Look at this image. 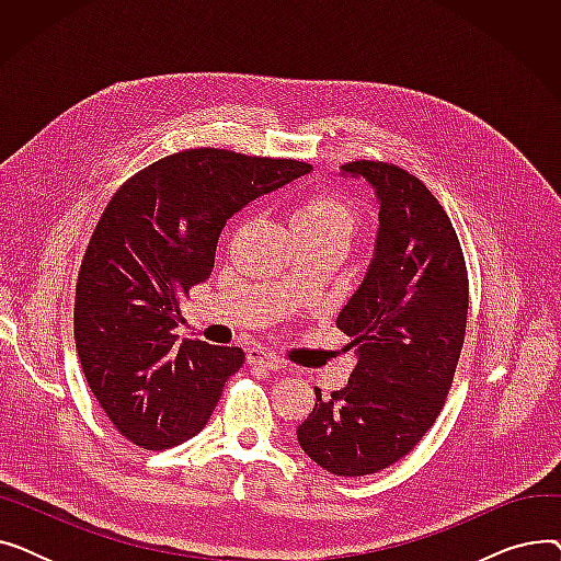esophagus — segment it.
Masks as SVG:
<instances>
[{"mask_svg":"<svg viewBox=\"0 0 561 561\" xmlns=\"http://www.w3.org/2000/svg\"><path fill=\"white\" fill-rule=\"evenodd\" d=\"M248 364H250V366L265 368V370H279V368H284L282 359L275 357L273 352L263 350V347H250V350H248Z\"/></svg>","mask_w":561,"mask_h":561,"instance_id":"1","label":"esophagus"}]
</instances>
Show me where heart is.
<instances>
[{"instance_id": "obj_1", "label": "heart", "mask_w": 561, "mask_h": 561, "mask_svg": "<svg viewBox=\"0 0 561 561\" xmlns=\"http://www.w3.org/2000/svg\"><path fill=\"white\" fill-rule=\"evenodd\" d=\"M293 231H311L322 236H336L345 243L357 227V211L345 197L332 191H320L298 202L290 216Z\"/></svg>"}]
</instances>
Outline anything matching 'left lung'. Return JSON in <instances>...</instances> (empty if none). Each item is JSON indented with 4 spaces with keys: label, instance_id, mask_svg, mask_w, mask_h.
Here are the masks:
<instances>
[{
    "label": "left lung",
    "instance_id": "1",
    "mask_svg": "<svg viewBox=\"0 0 561 561\" xmlns=\"http://www.w3.org/2000/svg\"><path fill=\"white\" fill-rule=\"evenodd\" d=\"M375 195L377 231L366 275L336 328L352 341L347 385L298 427L300 448L332 476H370L402 459L436 421L466 334L468 277L450 218L409 172L341 165Z\"/></svg>",
    "mask_w": 561,
    "mask_h": 561
}]
</instances>
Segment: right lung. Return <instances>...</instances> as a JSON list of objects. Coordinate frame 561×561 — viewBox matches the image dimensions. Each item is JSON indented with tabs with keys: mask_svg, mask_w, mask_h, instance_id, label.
<instances>
[{
	"mask_svg": "<svg viewBox=\"0 0 561 561\" xmlns=\"http://www.w3.org/2000/svg\"><path fill=\"white\" fill-rule=\"evenodd\" d=\"M309 170L202 147L140 170L108 202L81 261L75 341L88 387L131 444L180 446L211 419L245 352L180 343V298L211 277L236 211Z\"/></svg>",
	"mask_w": 561,
	"mask_h": 561,
	"instance_id": "1",
	"label": "right lung"
}]
</instances>
